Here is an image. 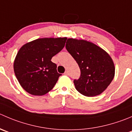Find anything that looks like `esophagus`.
I'll list each match as a JSON object with an SVG mask.
<instances>
[{
    "instance_id": "esophagus-1",
    "label": "esophagus",
    "mask_w": 132,
    "mask_h": 132,
    "mask_svg": "<svg viewBox=\"0 0 132 132\" xmlns=\"http://www.w3.org/2000/svg\"><path fill=\"white\" fill-rule=\"evenodd\" d=\"M64 74L65 75H68V71H65L64 73Z\"/></svg>"
}]
</instances>
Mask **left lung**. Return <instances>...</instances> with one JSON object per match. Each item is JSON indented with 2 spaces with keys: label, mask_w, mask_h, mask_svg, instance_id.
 Returning <instances> with one entry per match:
<instances>
[{
  "label": "left lung",
  "mask_w": 132,
  "mask_h": 132,
  "mask_svg": "<svg viewBox=\"0 0 132 132\" xmlns=\"http://www.w3.org/2000/svg\"><path fill=\"white\" fill-rule=\"evenodd\" d=\"M66 48L80 68V78L73 81L77 90L86 97L98 95L105 91L115 75L110 55L100 46L84 39L69 38Z\"/></svg>",
  "instance_id": "1"
}]
</instances>
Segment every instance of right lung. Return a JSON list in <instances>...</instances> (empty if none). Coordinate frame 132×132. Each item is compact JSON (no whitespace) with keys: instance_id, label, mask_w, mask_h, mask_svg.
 I'll use <instances>...</instances> for the list:
<instances>
[{"instance_id":"obj_1","label":"right lung","mask_w":132,"mask_h":132,"mask_svg":"<svg viewBox=\"0 0 132 132\" xmlns=\"http://www.w3.org/2000/svg\"><path fill=\"white\" fill-rule=\"evenodd\" d=\"M66 37H44L26 43L19 49L13 63L15 76L23 89L33 95L46 94L61 74L52 57L64 47Z\"/></svg>"}]
</instances>
